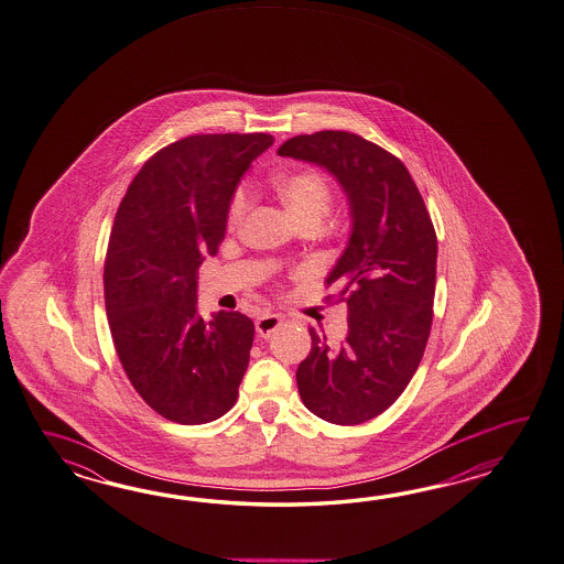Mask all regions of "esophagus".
<instances>
[{"label": "esophagus", "mask_w": 564, "mask_h": 564, "mask_svg": "<svg viewBox=\"0 0 564 564\" xmlns=\"http://www.w3.org/2000/svg\"><path fill=\"white\" fill-rule=\"evenodd\" d=\"M281 324V315H276V313H264L261 315L257 322H254V327H257V334L261 336V338H269L273 332H275L276 327Z\"/></svg>", "instance_id": "1"}]
</instances>
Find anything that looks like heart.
I'll return each mask as SVG.
<instances>
[{"instance_id": "1", "label": "heart", "mask_w": 564, "mask_h": 564, "mask_svg": "<svg viewBox=\"0 0 564 564\" xmlns=\"http://www.w3.org/2000/svg\"><path fill=\"white\" fill-rule=\"evenodd\" d=\"M276 194L285 204L289 214L300 223L305 218H324L332 206V188L326 177L312 170L291 172L276 177ZM251 206V194L238 188L228 206V226L237 228Z\"/></svg>"}]
</instances>
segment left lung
<instances>
[{"label": "left lung", "instance_id": "obj_1", "mask_svg": "<svg viewBox=\"0 0 564 564\" xmlns=\"http://www.w3.org/2000/svg\"><path fill=\"white\" fill-rule=\"evenodd\" d=\"M283 158L315 163L338 180L350 204V238L326 283L348 305V336L329 348L310 329L297 368L301 401L334 425L384 413L411 382L433 322L437 237L404 163L348 131L285 141Z\"/></svg>", "mask_w": 564, "mask_h": 564}]
</instances>
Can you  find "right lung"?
Wrapping results in <instances>:
<instances>
[{
  "label": "right lung",
  "instance_id": "1",
  "mask_svg": "<svg viewBox=\"0 0 564 564\" xmlns=\"http://www.w3.org/2000/svg\"><path fill=\"white\" fill-rule=\"evenodd\" d=\"M273 145L267 133L180 139L133 177L105 259L115 350L139 397L180 425L235 406L254 326L238 312L198 315V267L218 252L242 174Z\"/></svg>",
  "mask_w": 564,
  "mask_h": 564
}]
</instances>
